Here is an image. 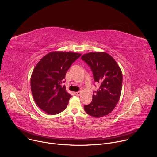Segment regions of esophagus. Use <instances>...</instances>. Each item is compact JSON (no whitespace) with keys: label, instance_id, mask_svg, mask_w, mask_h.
Listing matches in <instances>:
<instances>
[{"label":"esophagus","instance_id":"obj_1","mask_svg":"<svg viewBox=\"0 0 157 157\" xmlns=\"http://www.w3.org/2000/svg\"><path fill=\"white\" fill-rule=\"evenodd\" d=\"M75 94H76V96H80L81 94V91H78V92H76Z\"/></svg>","mask_w":157,"mask_h":157}]
</instances>
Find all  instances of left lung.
Returning <instances> with one entry per match:
<instances>
[{
    "mask_svg": "<svg viewBox=\"0 0 157 157\" xmlns=\"http://www.w3.org/2000/svg\"><path fill=\"white\" fill-rule=\"evenodd\" d=\"M84 60L93 71L95 82L101 84L93 101L84 105L86 113L100 118L110 114L119 101L122 85V73L116 60L109 54L91 52L83 55Z\"/></svg>",
    "mask_w": 157,
    "mask_h": 157,
    "instance_id": "left-lung-1",
    "label": "left lung"
}]
</instances>
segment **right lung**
Returning <instances> with one entry per match:
<instances>
[{
  "label": "right lung",
  "instance_id": "1",
  "mask_svg": "<svg viewBox=\"0 0 157 157\" xmlns=\"http://www.w3.org/2000/svg\"><path fill=\"white\" fill-rule=\"evenodd\" d=\"M81 54L52 52L36 64L30 79L32 93L37 105L46 113L58 114L68 105L71 95L61 85L72 63Z\"/></svg>",
  "mask_w": 157,
  "mask_h": 157
}]
</instances>
